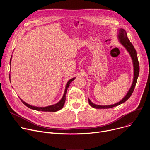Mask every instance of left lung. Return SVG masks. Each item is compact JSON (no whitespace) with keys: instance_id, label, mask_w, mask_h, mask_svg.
Wrapping results in <instances>:
<instances>
[{"instance_id":"obj_1","label":"left lung","mask_w":150,"mask_h":150,"mask_svg":"<svg viewBox=\"0 0 150 150\" xmlns=\"http://www.w3.org/2000/svg\"><path fill=\"white\" fill-rule=\"evenodd\" d=\"M119 34H118V37L119 39L120 40V43L126 49V50L128 51V52L129 53L132 59L133 60V65H134V81L132 84V86L129 90V91L127 92V94L125 96V97L119 102L112 104V105H96L94 103H93L90 99H88V102L90 105L93 107V108L96 109H109V108H112L113 107H116L117 105H120V104L123 103L125 102L126 100L129 98V97L131 96L132 94V93L135 89V85L137 82L138 77L139 76V62L138 60V57H137V54L135 49L134 48L133 45L131 43V42L129 41V40L128 39L127 36V33L126 31L123 29H120L119 31Z\"/></svg>"}]
</instances>
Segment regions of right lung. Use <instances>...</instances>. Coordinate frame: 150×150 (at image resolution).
I'll return each mask as SVG.
<instances>
[{"mask_svg":"<svg viewBox=\"0 0 150 150\" xmlns=\"http://www.w3.org/2000/svg\"><path fill=\"white\" fill-rule=\"evenodd\" d=\"M12 58V56H11ZM11 58L10 60V65H11ZM75 78H73L72 79H71L70 80H69V81L67 82V85H66V88L65 90V93H64L63 96L62 97V98L60 100V101L59 102H58L57 103L52 105H50V106H47V107H45V108H38V107H35V106H32L27 103H26L25 102H24L23 100H21V101L23 102V104H24L27 107H28V108L35 110H37V111H42V112H57L60 109H62L63 108V107L65 104V100H66V94H67V92L68 90V87H69V84L71 83V82L74 81L75 79ZM9 79H10V75H9Z\"/></svg>","mask_w":150,"mask_h":150,"instance_id":"right-lung-1","label":"right lung"}]
</instances>
